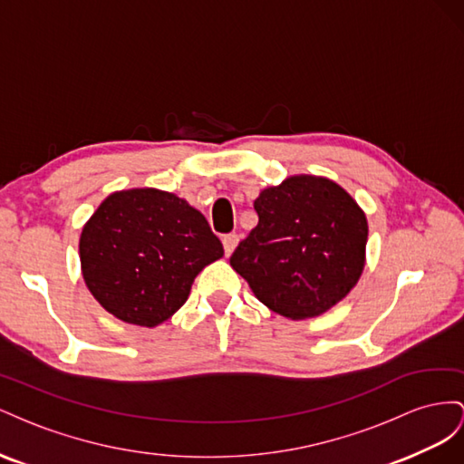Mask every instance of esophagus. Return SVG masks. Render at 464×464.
Instances as JSON below:
<instances>
[{"mask_svg":"<svg viewBox=\"0 0 464 464\" xmlns=\"http://www.w3.org/2000/svg\"><path fill=\"white\" fill-rule=\"evenodd\" d=\"M223 248H225V255H231L233 250H235V246H237V243H239V237H237L235 233H229V235H223Z\"/></svg>","mask_w":464,"mask_h":464,"instance_id":"esophagus-1","label":"esophagus"}]
</instances>
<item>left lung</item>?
<instances>
[{"instance_id": "left-lung-1", "label": "left lung", "mask_w": 464, "mask_h": 464, "mask_svg": "<svg viewBox=\"0 0 464 464\" xmlns=\"http://www.w3.org/2000/svg\"><path fill=\"white\" fill-rule=\"evenodd\" d=\"M256 227L229 262L287 319L319 316L350 294L365 262L367 219L336 182L299 175L262 190Z\"/></svg>"}]
</instances>
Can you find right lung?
<instances>
[{
  "label": "right lung",
  "mask_w": 464,
  "mask_h": 464,
  "mask_svg": "<svg viewBox=\"0 0 464 464\" xmlns=\"http://www.w3.org/2000/svg\"><path fill=\"white\" fill-rule=\"evenodd\" d=\"M83 280L116 319L157 326L188 299L194 277L223 256L206 218L155 188L111 194L79 239Z\"/></svg>",
  "instance_id": "1"
}]
</instances>
